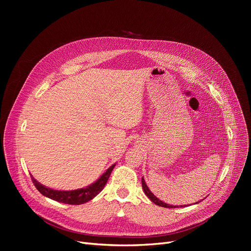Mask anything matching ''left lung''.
Instances as JSON below:
<instances>
[{"label":"left lung","mask_w":251,"mask_h":251,"mask_svg":"<svg viewBox=\"0 0 251 251\" xmlns=\"http://www.w3.org/2000/svg\"><path fill=\"white\" fill-rule=\"evenodd\" d=\"M141 184H142V188H143L144 193H146V194H147V196L149 197V199H150L153 203H155L156 205H160V206L167 207V208H176V207H179L178 205H171V204L165 203L164 201H160L159 199H157L156 196H154V195H153V193H152V192L150 190V188L148 187L147 183H146V181H144L143 177L141 178ZM196 203H199V202H196ZM180 206L182 207V205H180Z\"/></svg>","instance_id":"1"}]
</instances>
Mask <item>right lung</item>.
<instances>
[{"label": "right lung", "mask_w": 251, "mask_h": 251, "mask_svg": "<svg viewBox=\"0 0 251 251\" xmlns=\"http://www.w3.org/2000/svg\"><path fill=\"white\" fill-rule=\"evenodd\" d=\"M116 165L111 166L105 172L100 176V178L92 183L91 185L81 188V189H76V190H70V191H61V190H54L49 187L44 186L43 184L37 182L32 176L31 180L34 184L36 189L41 192L43 195L49 197V199L56 201L62 203L66 204H82L89 201H91L94 197H96L104 187L107 181L112 173V171Z\"/></svg>", "instance_id": "1"}]
</instances>
